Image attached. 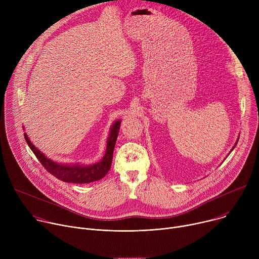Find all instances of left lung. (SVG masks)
<instances>
[{
	"mask_svg": "<svg viewBox=\"0 0 259 259\" xmlns=\"http://www.w3.org/2000/svg\"><path fill=\"white\" fill-rule=\"evenodd\" d=\"M236 144H237V142H236ZM236 144H235V146H236ZM235 146H234V147H233V149H232V151H233V150H234V149H235Z\"/></svg>",
	"mask_w": 259,
	"mask_h": 259,
	"instance_id": "1",
	"label": "left lung"
}]
</instances>
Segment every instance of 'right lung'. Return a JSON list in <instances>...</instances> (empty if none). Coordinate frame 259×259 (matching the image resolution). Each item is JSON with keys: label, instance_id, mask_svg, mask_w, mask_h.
I'll return each mask as SVG.
<instances>
[{"label": "right lung", "instance_id": "right-lung-1", "mask_svg": "<svg viewBox=\"0 0 259 259\" xmlns=\"http://www.w3.org/2000/svg\"><path fill=\"white\" fill-rule=\"evenodd\" d=\"M121 121H116L112 128H110L109 135L106 141V150L103 158L93 164V165H79V164H59L50 159H48L41 151H39L28 139L26 133H24V138L29 146V149L32 151L34 156L38 158L40 163L44 166V168L50 172L56 178L70 183H89L93 181H97L103 178L112 166L114 149L116 145V141L118 138L119 130H120Z\"/></svg>", "mask_w": 259, "mask_h": 259}]
</instances>
